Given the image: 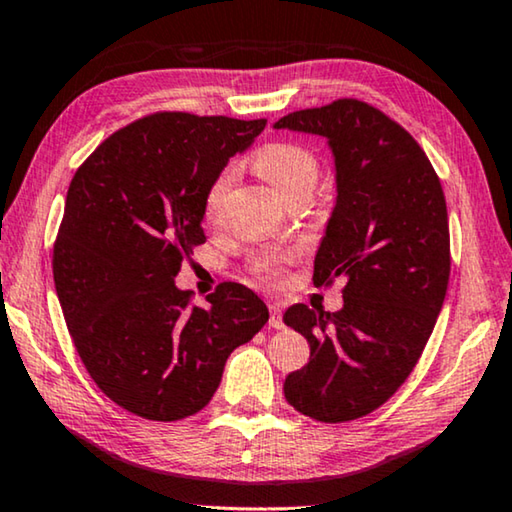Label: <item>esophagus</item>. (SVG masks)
<instances>
[{
  "label": "esophagus",
  "mask_w": 512,
  "mask_h": 512,
  "mask_svg": "<svg viewBox=\"0 0 512 512\" xmlns=\"http://www.w3.org/2000/svg\"><path fill=\"white\" fill-rule=\"evenodd\" d=\"M270 325L274 330L284 328V318H281V305L279 302H272L270 305Z\"/></svg>",
  "instance_id": "esophagus-1"
}]
</instances>
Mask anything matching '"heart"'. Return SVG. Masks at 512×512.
<instances>
[{"instance_id":"heart-1","label":"heart","mask_w":512,"mask_h":512,"mask_svg":"<svg viewBox=\"0 0 512 512\" xmlns=\"http://www.w3.org/2000/svg\"><path fill=\"white\" fill-rule=\"evenodd\" d=\"M254 170L263 177L270 187L281 196V201L311 191L318 180V161L307 147L295 143H272L256 152ZM233 184V170L226 168L217 175V180L210 184L205 196V217L214 221L224 205V198ZM281 256H270L256 261V272H261L265 279H277L281 274Z\"/></svg>"}]
</instances>
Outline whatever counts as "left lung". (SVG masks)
Masks as SVG:
<instances>
[{
	"mask_svg": "<svg viewBox=\"0 0 512 512\" xmlns=\"http://www.w3.org/2000/svg\"><path fill=\"white\" fill-rule=\"evenodd\" d=\"M274 129L328 138L337 203L314 281L344 279L339 311L286 309L309 362L286 376L284 395L302 416L348 422L395 395L432 335L450 277L446 196L411 133L365 101L295 110Z\"/></svg>",
	"mask_w": 512,
	"mask_h": 512,
	"instance_id": "left-lung-1",
	"label": "left lung"
}]
</instances>
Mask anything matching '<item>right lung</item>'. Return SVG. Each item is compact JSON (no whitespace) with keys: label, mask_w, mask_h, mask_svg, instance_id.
Listing matches in <instances>:
<instances>
[{"label":"right lung","mask_w":512,"mask_h":512,"mask_svg":"<svg viewBox=\"0 0 512 512\" xmlns=\"http://www.w3.org/2000/svg\"><path fill=\"white\" fill-rule=\"evenodd\" d=\"M265 122L147 115L103 140L69 184L53 249L59 305L94 383L140 418L201 411L228 355L268 323L242 284H219L207 309L175 286L205 242L207 189Z\"/></svg>","instance_id":"1"}]
</instances>
